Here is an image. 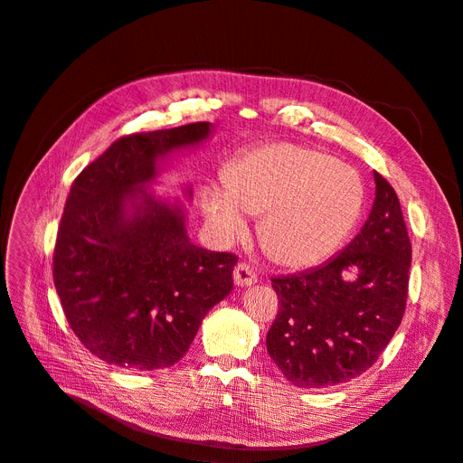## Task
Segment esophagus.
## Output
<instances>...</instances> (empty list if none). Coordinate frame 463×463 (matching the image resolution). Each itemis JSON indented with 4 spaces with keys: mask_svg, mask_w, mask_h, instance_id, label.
<instances>
[{
    "mask_svg": "<svg viewBox=\"0 0 463 463\" xmlns=\"http://www.w3.org/2000/svg\"><path fill=\"white\" fill-rule=\"evenodd\" d=\"M233 280L237 286H252L258 282V275L252 271L250 266H247V263H237L235 269H233Z\"/></svg>",
    "mask_w": 463,
    "mask_h": 463,
    "instance_id": "obj_1",
    "label": "esophagus"
}]
</instances>
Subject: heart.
<instances>
[{"mask_svg": "<svg viewBox=\"0 0 463 463\" xmlns=\"http://www.w3.org/2000/svg\"><path fill=\"white\" fill-rule=\"evenodd\" d=\"M364 186L354 169L327 154L292 143L258 146L239 156L224 175V190L203 194V214L220 241L247 232L260 216L266 252L290 269L318 266L354 228Z\"/></svg>", "mask_w": 463, "mask_h": 463, "instance_id": "1", "label": "heart"}]
</instances>
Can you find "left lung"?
Here are the masks:
<instances>
[{"label": "left lung", "instance_id": "obj_1", "mask_svg": "<svg viewBox=\"0 0 463 463\" xmlns=\"http://www.w3.org/2000/svg\"><path fill=\"white\" fill-rule=\"evenodd\" d=\"M375 202L360 233L332 260L271 279L280 311L268 332L271 360L299 388L360 377L400 327L411 241L400 200L377 171Z\"/></svg>", "mask_w": 463, "mask_h": 463}]
</instances>
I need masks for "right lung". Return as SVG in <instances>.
Listing matches in <instances>:
<instances>
[{
  "label": "right lung",
  "mask_w": 463,
  "mask_h": 463,
  "mask_svg": "<svg viewBox=\"0 0 463 463\" xmlns=\"http://www.w3.org/2000/svg\"><path fill=\"white\" fill-rule=\"evenodd\" d=\"M211 131V122H195L122 137L71 186L54 286L79 341L107 364H177L205 315L233 290L237 258L194 245L183 202L152 192L164 160L202 146Z\"/></svg>",
  "instance_id": "add662e5"
}]
</instances>
